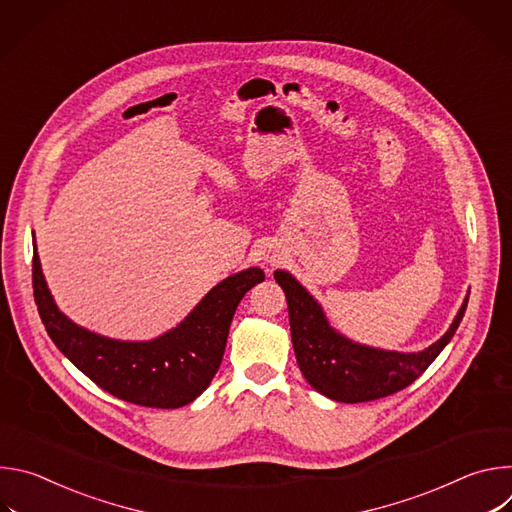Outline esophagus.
<instances>
[{
	"mask_svg": "<svg viewBox=\"0 0 512 512\" xmlns=\"http://www.w3.org/2000/svg\"><path fill=\"white\" fill-rule=\"evenodd\" d=\"M265 263H267V265H275L277 261H275V257H267V259H265Z\"/></svg>",
	"mask_w": 512,
	"mask_h": 512,
	"instance_id": "esophagus-1",
	"label": "esophagus"
}]
</instances>
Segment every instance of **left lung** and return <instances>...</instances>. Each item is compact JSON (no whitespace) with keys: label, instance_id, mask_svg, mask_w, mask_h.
Listing matches in <instances>:
<instances>
[{"label":"left lung","instance_id":"1","mask_svg":"<svg viewBox=\"0 0 512 512\" xmlns=\"http://www.w3.org/2000/svg\"><path fill=\"white\" fill-rule=\"evenodd\" d=\"M273 277L287 300L291 342L302 375L318 393L340 403L375 401L411 385L456 334L470 296L468 291L440 340L419 352H397L342 336L330 326L318 300L294 275L277 269Z\"/></svg>","mask_w":512,"mask_h":512}]
</instances>
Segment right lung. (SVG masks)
<instances>
[{
    "label": "right lung",
    "mask_w": 512,
    "mask_h": 512,
    "mask_svg": "<svg viewBox=\"0 0 512 512\" xmlns=\"http://www.w3.org/2000/svg\"><path fill=\"white\" fill-rule=\"evenodd\" d=\"M34 245L32 285L42 324L56 348L103 391L127 403L178 409L210 385L227 346L235 310L247 291L265 279L249 267L216 283L196 308L154 340H115L64 316L46 285Z\"/></svg>",
    "instance_id": "right-lung-1"
}]
</instances>
